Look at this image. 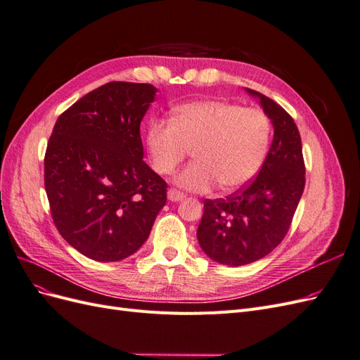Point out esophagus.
<instances>
[{"label": "esophagus", "instance_id": "obj_1", "mask_svg": "<svg viewBox=\"0 0 360 360\" xmlns=\"http://www.w3.org/2000/svg\"><path fill=\"white\" fill-rule=\"evenodd\" d=\"M184 198V193H181V192H179V191H176V189H169L168 191V200L171 201V202H179V201H183Z\"/></svg>", "mask_w": 360, "mask_h": 360}]
</instances>
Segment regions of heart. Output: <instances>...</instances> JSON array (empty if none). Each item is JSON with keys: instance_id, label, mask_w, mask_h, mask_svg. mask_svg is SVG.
Instances as JSON below:
<instances>
[{"instance_id": "obj_1", "label": "heart", "mask_w": 360, "mask_h": 360, "mask_svg": "<svg viewBox=\"0 0 360 360\" xmlns=\"http://www.w3.org/2000/svg\"><path fill=\"white\" fill-rule=\"evenodd\" d=\"M271 126L257 108L224 101H195L174 108L171 120H151L146 146L153 168L171 174L193 148L195 162L174 183L191 192H225L252 180L266 160Z\"/></svg>"}]
</instances>
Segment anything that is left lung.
<instances>
[{
    "mask_svg": "<svg viewBox=\"0 0 360 360\" xmlns=\"http://www.w3.org/2000/svg\"><path fill=\"white\" fill-rule=\"evenodd\" d=\"M255 97L274 126V141L258 176L230 197L205 200L197 237L204 254L230 267L270 254L291 225L304 189L299 129L290 114L258 91Z\"/></svg>",
    "mask_w": 360,
    "mask_h": 360,
    "instance_id": "left-lung-1",
    "label": "left lung"
}]
</instances>
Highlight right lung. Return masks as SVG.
<instances>
[{
  "label": "right lung",
  "instance_id": "right-lung-1",
  "mask_svg": "<svg viewBox=\"0 0 360 360\" xmlns=\"http://www.w3.org/2000/svg\"><path fill=\"white\" fill-rule=\"evenodd\" d=\"M150 84L108 82L64 111L45 155V189L57 230L101 263L144 245L167 202V183L143 160L141 120Z\"/></svg>",
  "mask_w": 360,
  "mask_h": 360
}]
</instances>
